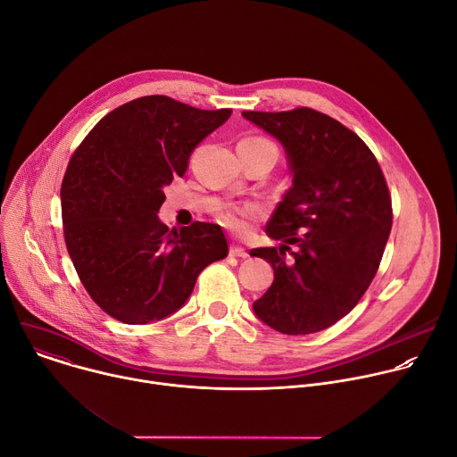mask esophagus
I'll return each instance as SVG.
<instances>
[{
    "mask_svg": "<svg viewBox=\"0 0 457 457\" xmlns=\"http://www.w3.org/2000/svg\"><path fill=\"white\" fill-rule=\"evenodd\" d=\"M229 254H231V256H238V258H245V256H249V254H247V251H245L244 247H240V245H233V247L229 249Z\"/></svg>",
    "mask_w": 457,
    "mask_h": 457,
    "instance_id": "34e87169",
    "label": "esophagus"
}]
</instances>
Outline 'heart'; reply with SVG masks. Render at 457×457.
Here are the masks:
<instances>
[{
  "instance_id": "obj_1",
  "label": "heart",
  "mask_w": 457,
  "mask_h": 457,
  "mask_svg": "<svg viewBox=\"0 0 457 457\" xmlns=\"http://www.w3.org/2000/svg\"><path fill=\"white\" fill-rule=\"evenodd\" d=\"M238 146L249 148V150H266V152H273L277 155V146L266 137H258V136L245 137L238 143ZM256 213H258V210L254 206H229V208H226L219 213V219L229 229L244 231L245 229V219L254 217Z\"/></svg>"
}]
</instances>
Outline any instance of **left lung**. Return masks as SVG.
Instances as JSON below:
<instances>
[{
    "mask_svg": "<svg viewBox=\"0 0 457 457\" xmlns=\"http://www.w3.org/2000/svg\"><path fill=\"white\" fill-rule=\"evenodd\" d=\"M242 115L284 145L293 171V187L266 226L284 244L249 251L275 271L253 309L284 335L323 331L376 277L393 228L386 180L369 146L329 115L305 106Z\"/></svg>",
    "mask_w": 457,
    "mask_h": 457,
    "instance_id": "left-lung-1",
    "label": "left lung"
}]
</instances>
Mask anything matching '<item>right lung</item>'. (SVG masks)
Returning a JSON list of instances; mask_svg holds the SVG:
<instances>
[{"instance_id": "right-lung-1", "label": "right lung", "mask_w": 457, "mask_h": 457, "mask_svg": "<svg viewBox=\"0 0 457 457\" xmlns=\"http://www.w3.org/2000/svg\"><path fill=\"white\" fill-rule=\"evenodd\" d=\"M229 115L139 97L106 113L71 157L61 184L64 242L87 293L112 318L139 325L175 312L203 270L228 256L220 226L195 220L177 231L157 213L162 187Z\"/></svg>"}]
</instances>
